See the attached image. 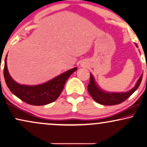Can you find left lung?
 I'll list each match as a JSON object with an SVG mask.
<instances>
[{
    "label": "left lung",
    "mask_w": 147,
    "mask_h": 147,
    "mask_svg": "<svg viewBox=\"0 0 147 147\" xmlns=\"http://www.w3.org/2000/svg\"><path fill=\"white\" fill-rule=\"evenodd\" d=\"M90 78V82L88 86V91L90 96H92V98L96 102L103 105H115L121 103L135 92V90L138 88L140 84L142 75L139 78L135 87L133 88L132 90L128 92L121 93H109L104 92L97 86L94 82V78L91 74Z\"/></svg>",
    "instance_id": "left-lung-1"
}]
</instances>
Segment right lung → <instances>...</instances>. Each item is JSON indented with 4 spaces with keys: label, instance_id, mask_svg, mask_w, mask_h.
<instances>
[{
    "label": "right lung",
    "instance_id": "1",
    "mask_svg": "<svg viewBox=\"0 0 147 147\" xmlns=\"http://www.w3.org/2000/svg\"><path fill=\"white\" fill-rule=\"evenodd\" d=\"M76 69L77 67L73 68L42 84L21 85L15 82L9 75L6 57L4 67V78L11 92L23 101L32 105H45L57 100L63 89L67 80Z\"/></svg>",
    "mask_w": 147,
    "mask_h": 147
}]
</instances>
